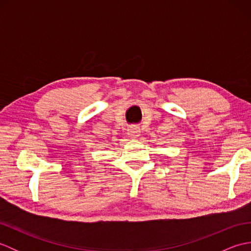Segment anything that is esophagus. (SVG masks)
I'll list each match as a JSON object with an SVG mask.
<instances>
[{"mask_svg": "<svg viewBox=\"0 0 251 251\" xmlns=\"http://www.w3.org/2000/svg\"><path fill=\"white\" fill-rule=\"evenodd\" d=\"M140 134V129L137 126H131L128 128V135L132 138H137Z\"/></svg>", "mask_w": 251, "mask_h": 251, "instance_id": "esophagus-1", "label": "esophagus"}]
</instances>
